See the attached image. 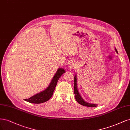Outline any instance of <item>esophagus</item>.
<instances>
[{"label": "esophagus", "instance_id": "obj_1", "mask_svg": "<svg viewBox=\"0 0 130 130\" xmlns=\"http://www.w3.org/2000/svg\"><path fill=\"white\" fill-rule=\"evenodd\" d=\"M74 67H75V66H74L73 64H71V65H70V69H74Z\"/></svg>", "mask_w": 130, "mask_h": 130}]
</instances>
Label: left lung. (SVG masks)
<instances>
[{"label":"left lung","instance_id":"1","mask_svg":"<svg viewBox=\"0 0 130 130\" xmlns=\"http://www.w3.org/2000/svg\"><path fill=\"white\" fill-rule=\"evenodd\" d=\"M115 50L117 53H118V51L116 48H115ZM74 94H75V98L77 100V102L80 104V105H82L83 106H85L87 107H96L97 106V105L93 104H90L85 102L83 99L82 98L80 94L79 93V92L77 89V77L76 76H74Z\"/></svg>","mask_w":130,"mask_h":130}]
</instances>
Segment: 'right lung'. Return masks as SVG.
I'll list each match as a JSON object with an SVG mask.
<instances>
[{
    "label": "right lung",
    "instance_id": "1",
    "mask_svg": "<svg viewBox=\"0 0 130 130\" xmlns=\"http://www.w3.org/2000/svg\"><path fill=\"white\" fill-rule=\"evenodd\" d=\"M65 72V71L63 69H58L50 85L46 89L42 91L41 92L32 96L30 98L25 99V100L27 102L33 104H40L48 101L51 98L53 94V92L57 85L58 79H59L61 75Z\"/></svg>",
    "mask_w": 130,
    "mask_h": 130
}]
</instances>
